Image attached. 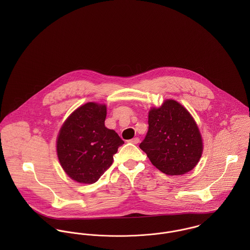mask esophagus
<instances>
[{
  "instance_id": "34e87169",
  "label": "esophagus",
  "mask_w": 250,
  "mask_h": 250,
  "mask_svg": "<svg viewBox=\"0 0 250 250\" xmlns=\"http://www.w3.org/2000/svg\"><path fill=\"white\" fill-rule=\"evenodd\" d=\"M128 143H133V144H138V143H140V139H139V138H134V139L128 141Z\"/></svg>"
}]
</instances>
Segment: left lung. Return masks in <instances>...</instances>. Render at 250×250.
I'll return each mask as SVG.
<instances>
[{
    "label": "left lung",
    "mask_w": 250,
    "mask_h": 250,
    "mask_svg": "<svg viewBox=\"0 0 250 250\" xmlns=\"http://www.w3.org/2000/svg\"><path fill=\"white\" fill-rule=\"evenodd\" d=\"M148 132L140 148L160 171L183 175L199 162L203 144L199 129L187 108L166 100L148 114Z\"/></svg>",
    "instance_id": "1"
}]
</instances>
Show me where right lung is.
<instances>
[{
  "instance_id": "right-lung-1",
  "label": "right lung",
  "mask_w": 250,
  "mask_h": 250,
  "mask_svg": "<svg viewBox=\"0 0 250 250\" xmlns=\"http://www.w3.org/2000/svg\"><path fill=\"white\" fill-rule=\"evenodd\" d=\"M106 105L86 103L65 120L57 140L58 158L70 178L93 184L111 166L124 142L105 126Z\"/></svg>"
}]
</instances>
